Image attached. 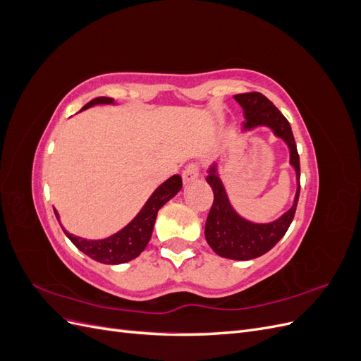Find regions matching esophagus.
I'll use <instances>...</instances> for the list:
<instances>
[{"mask_svg":"<svg viewBox=\"0 0 361 361\" xmlns=\"http://www.w3.org/2000/svg\"><path fill=\"white\" fill-rule=\"evenodd\" d=\"M197 176H199V164H197V162L188 164V166L185 167L183 171H182L183 183H190V182H192L194 179H197Z\"/></svg>","mask_w":361,"mask_h":361,"instance_id":"esophagus-1","label":"esophagus"}]
</instances>
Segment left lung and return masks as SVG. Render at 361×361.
<instances>
[{"label":"left lung","mask_w":361,"mask_h":361,"mask_svg":"<svg viewBox=\"0 0 361 361\" xmlns=\"http://www.w3.org/2000/svg\"><path fill=\"white\" fill-rule=\"evenodd\" d=\"M235 99L244 108L245 129L267 125L277 137L286 141L290 149V164L295 167L298 179L297 195L290 209L274 223L255 224L244 220L232 209L223 185L215 174V167L209 169L206 180L214 191V202L204 226L206 241L218 256L233 260H250L265 255L288 232L300 199V155L288 118L267 96L251 92L235 94Z\"/></svg>","instance_id":"1"}]
</instances>
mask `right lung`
<instances>
[{
	"instance_id": "right-lung-1",
	"label": "right lung",
	"mask_w": 361,
	"mask_h": 361,
	"mask_svg": "<svg viewBox=\"0 0 361 361\" xmlns=\"http://www.w3.org/2000/svg\"><path fill=\"white\" fill-rule=\"evenodd\" d=\"M114 99L111 97H94L93 101L85 104L81 111L96 104H113ZM182 188V178L179 174H174L169 180L164 182L161 187L150 195V199L145 204L143 209L140 214L130 221L125 228L117 232L116 235L102 239V241H87L82 238H76L72 233H66V236L73 243V245L81 250L84 255L92 257L93 260L101 262V264L108 265H117V264H125L140 256L141 251H143L149 243L152 236V231H154V224L157 220V214L161 207L166 204L173 195H176L178 191ZM56 216L59 218L57 211Z\"/></svg>"
}]
</instances>
